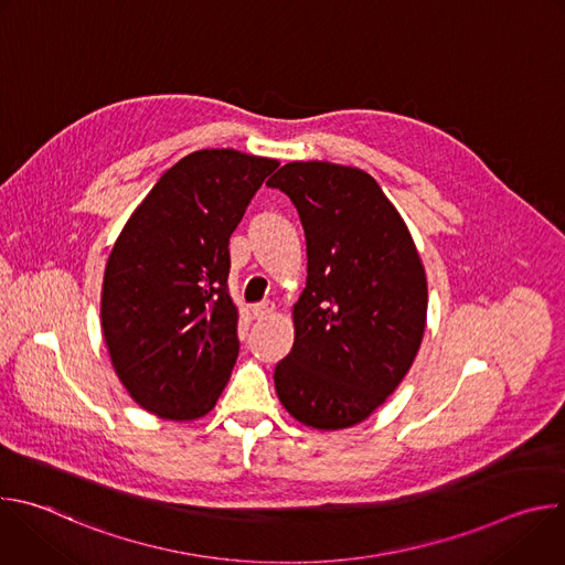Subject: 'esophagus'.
I'll return each instance as SVG.
<instances>
[{"label":"esophagus","instance_id":"34e87169","mask_svg":"<svg viewBox=\"0 0 565 565\" xmlns=\"http://www.w3.org/2000/svg\"><path fill=\"white\" fill-rule=\"evenodd\" d=\"M273 312H275V303H273V301H262V303H255V306H253L255 319H266V317H270Z\"/></svg>","mask_w":565,"mask_h":565}]
</instances>
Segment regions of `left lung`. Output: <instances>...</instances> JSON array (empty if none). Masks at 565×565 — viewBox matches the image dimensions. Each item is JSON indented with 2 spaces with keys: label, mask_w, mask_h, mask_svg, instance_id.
I'll use <instances>...</instances> for the list:
<instances>
[{
  "label": "left lung",
  "mask_w": 565,
  "mask_h": 565,
  "mask_svg": "<svg viewBox=\"0 0 565 565\" xmlns=\"http://www.w3.org/2000/svg\"><path fill=\"white\" fill-rule=\"evenodd\" d=\"M266 185L295 203L308 255L292 306L295 344L275 366L277 395L306 427H353L384 405L420 349V255L382 188L358 168L299 160Z\"/></svg>",
  "instance_id": "left-lung-1"
}]
</instances>
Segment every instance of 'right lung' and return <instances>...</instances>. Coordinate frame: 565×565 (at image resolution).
<instances>
[{
    "instance_id": "add662e5",
    "label": "right lung",
    "mask_w": 565,
    "mask_h": 565,
    "mask_svg": "<svg viewBox=\"0 0 565 565\" xmlns=\"http://www.w3.org/2000/svg\"><path fill=\"white\" fill-rule=\"evenodd\" d=\"M277 160L199 149L170 168L116 238L100 324L118 380L158 418L212 412L238 355L230 234Z\"/></svg>"
}]
</instances>
